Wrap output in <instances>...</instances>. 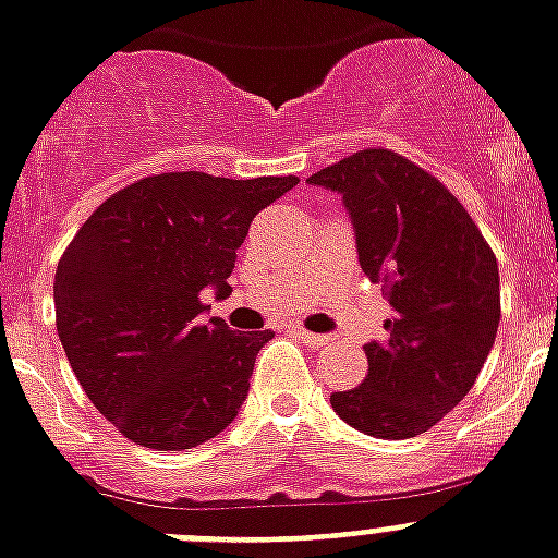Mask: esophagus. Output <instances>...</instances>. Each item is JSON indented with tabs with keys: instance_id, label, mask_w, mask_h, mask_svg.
I'll use <instances>...</instances> for the list:
<instances>
[{
	"instance_id": "obj_1",
	"label": "esophagus",
	"mask_w": 558,
	"mask_h": 558,
	"mask_svg": "<svg viewBox=\"0 0 558 558\" xmlns=\"http://www.w3.org/2000/svg\"><path fill=\"white\" fill-rule=\"evenodd\" d=\"M298 335H301L306 347H329V343H332L329 335H315V332H306V329H298Z\"/></svg>"
}]
</instances>
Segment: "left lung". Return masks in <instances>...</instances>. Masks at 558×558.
I'll list each match as a JSON object with an SVG mask.
<instances>
[{"label": "left lung", "mask_w": 558, "mask_h": 558, "mask_svg": "<svg viewBox=\"0 0 558 558\" xmlns=\"http://www.w3.org/2000/svg\"><path fill=\"white\" fill-rule=\"evenodd\" d=\"M310 183L343 194L361 269L392 306L387 338L364 347V384L332 392L335 412L366 436H421L468 396L490 355L496 255L450 189L392 148L350 154Z\"/></svg>", "instance_id": "obj_1"}]
</instances>
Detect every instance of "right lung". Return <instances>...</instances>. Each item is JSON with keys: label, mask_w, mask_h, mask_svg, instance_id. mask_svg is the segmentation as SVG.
I'll return each mask as SVG.
<instances>
[{"label": "right lung", "mask_w": 558, "mask_h": 558, "mask_svg": "<svg viewBox=\"0 0 558 558\" xmlns=\"http://www.w3.org/2000/svg\"><path fill=\"white\" fill-rule=\"evenodd\" d=\"M298 177H143L80 226L53 278L57 332L90 404L151 450H192L246 401L271 329L203 318L201 292H232L240 243Z\"/></svg>", "instance_id": "right-lung-1"}]
</instances>
